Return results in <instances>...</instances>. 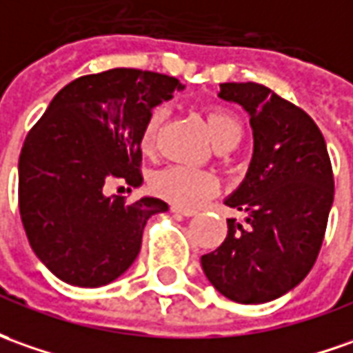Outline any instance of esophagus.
I'll use <instances>...</instances> for the list:
<instances>
[{"label": "esophagus", "instance_id": "obj_1", "mask_svg": "<svg viewBox=\"0 0 353 353\" xmlns=\"http://www.w3.org/2000/svg\"><path fill=\"white\" fill-rule=\"evenodd\" d=\"M172 212L174 214H179V216H193L195 210H189V208H181V207H172Z\"/></svg>", "mask_w": 353, "mask_h": 353}]
</instances>
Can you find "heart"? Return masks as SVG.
I'll return each mask as SVG.
<instances>
[{
	"label": "heart",
	"mask_w": 353,
	"mask_h": 353,
	"mask_svg": "<svg viewBox=\"0 0 353 353\" xmlns=\"http://www.w3.org/2000/svg\"><path fill=\"white\" fill-rule=\"evenodd\" d=\"M164 110L157 108L146 119L141 133V146L145 150L154 145ZM207 127L216 146L224 143H237L241 137L239 121L226 110H210L207 114ZM216 177L212 174L191 166H168L152 177V189L158 195L181 208H195L203 205L216 191Z\"/></svg>",
	"instance_id": "1"
}]
</instances>
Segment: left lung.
<instances>
[{
    "label": "left lung",
    "mask_w": 353,
    "mask_h": 353,
    "mask_svg": "<svg viewBox=\"0 0 353 353\" xmlns=\"http://www.w3.org/2000/svg\"><path fill=\"white\" fill-rule=\"evenodd\" d=\"M218 98L249 114L253 157L224 201L245 218H228L226 239L201 267L222 296L257 305L294 290L315 265L334 199L332 168L315 121L270 88L222 83Z\"/></svg>",
    "instance_id": "left-lung-1"
}]
</instances>
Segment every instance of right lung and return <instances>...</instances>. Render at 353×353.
Segmentation results:
<instances>
[{
  "mask_svg": "<svg viewBox=\"0 0 353 353\" xmlns=\"http://www.w3.org/2000/svg\"><path fill=\"white\" fill-rule=\"evenodd\" d=\"M185 86L176 77L110 69L61 88L19 157V210L44 267L79 288L106 286L135 263L157 196L127 205L104 195L121 179L139 187L141 133L150 112Z\"/></svg>",
  "mask_w": 353,
  "mask_h": 353,
  "instance_id": "obj_1",
  "label": "right lung"
}]
</instances>
